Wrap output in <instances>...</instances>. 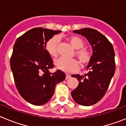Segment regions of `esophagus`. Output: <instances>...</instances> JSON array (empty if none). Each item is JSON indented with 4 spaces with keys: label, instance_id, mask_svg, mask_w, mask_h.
Segmentation results:
<instances>
[{
    "label": "esophagus",
    "instance_id": "1",
    "mask_svg": "<svg viewBox=\"0 0 126 126\" xmlns=\"http://www.w3.org/2000/svg\"><path fill=\"white\" fill-rule=\"evenodd\" d=\"M70 78H71V75H70V74H66V77H65V79H68Z\"/></svg>",
    "mask_w": 126,
    "mask_h": 126
}]
</instances>
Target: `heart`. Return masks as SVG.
Returning <instances> with one entry per match:
<instances>
[{"instance_id":"heart-1","label":"heart","mask_w":126,"mask_h":126,"mask_svg":"<svg viewBox=\"0 0 126 126\" xmlns=\"http://www.w3.org/2000/svg\"><path fill=\"white\" fill-rule=\"evenodd\" d=\"M76 51V55L82 64H86L90 62L92 55L89 51L83 48L84 47V41L79 36L72 35L67 38ZM59 38L57 36H53L45 43V48L47 53L50 56L55 57L57 55V45ZM55 66L58 69L65 73H71L76 71L79 67L78 61L75 59H66L64 58H60L55 60Z\"/></svg>"}]
</instances>
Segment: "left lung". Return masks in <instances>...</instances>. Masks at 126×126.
<instances>
[{"instance_id":"1","label":"left lung","mask_w":126,"mask_h":126,"mask_svg":"<svg viewBox=\"0 0 126 126\" xmlns=\"http://www.w3.org/2000/svg\"><path fill=\"white\" fill-rule=\"evenodd\" d=\"M73 32L87 39L93 53L86 67L88 73L72 75L79 83L71 96L77 103L90 106L100 100L108 90L115 73V52L112 43L97 30L86 28Z\"/></svg>"}]
</instances>
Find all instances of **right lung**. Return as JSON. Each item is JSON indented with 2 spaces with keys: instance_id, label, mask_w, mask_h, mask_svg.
<instances>
[{
  "instance_id": "right-lung-1",
  "label": "right lung",
  "mask_w": 126,
  "mask_h": 126,
  "mask_svg": "<svg viewBox=\"0 0 126 126\" xmlns=\"http://www.w3.org/2000/svg\"><path fill=\"white\" fill-rule=\"evenodd\" d=\"M61 31L42 28L29 30L16 40L11 59V68L20 95L30 103L42 105L53 96L57 84L64 81L65 75L53 67L45 45L53 35Z\"/></svg>"
}]
</instances>
